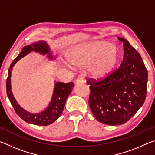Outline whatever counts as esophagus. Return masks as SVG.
Listing matches in <instances>:
<instances>
[{
    "label": "esophagus",
    "instance_id": "esophagus-1",
    "mask_svg": "<svg viewBox=\"0 0 155 155\" xmlns=\"http://www.w3.org/2000/svg\"><path fill=\"white\" fill-rule=\"evenodd\" d=\"M84 82V80L83 79V78H78L75 81V84H81L83 83Z\"/></svg>",
    "mask_w": 155,
    "mask_h": 155
}]
</instances>
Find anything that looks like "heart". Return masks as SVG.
Masks as SVG:
<instances>
[{"label": "heart", "instance_id": "1", "mask_svg": "<svg viewBox=\"0 0 155 155\" xmlns=\"http://www.w3.org/2000/svg\"><path fill=\"white\" fill-rule=\"evenodd\" d=\"M120 55L117 48L107 41H96L72 50L68 55L70 64L78 67H88L94 80L107 78L116 67Z\"/></svg>", "mask_w": 155, "mask_h": 155}]
</instances>
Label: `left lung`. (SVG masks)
<instances>
[{
    "label": "left lung",
    "instance_id": "1",
    "mask_svg": "<svg viewBox=\"0 0 155 155\" xmlns=\"http://www.w3.org/2000/svg\"><path fill=\"white\" fill-rule=\"evenodd\" d=\"M124 57L120 68L107 78L89 80V105L94 117L104 124L115 126L128 121L145 101L148 72L140 54L124 38Z\"/></svg>",
    "mask_w": 155,
    "mask_h": 155
}]
</instances>
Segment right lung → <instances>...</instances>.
<instances>
[{"label":"right lung","instance_id":"add662e5","mask_svg":"<svg viewBox=\"0 0 155 155\" xmlns=\"http://www.w3.org/2000/svg\"><path fill=\"white\" fill-rule=\"evenodd\" d=\"M33 51L36 52H40L41 54H44V55L47 54L50 59H53L51 50H50L48 44L45 41H39L36 43L31 44V45L23 47L22 51L18 54L16 58L12 61L9 68L8 77H7L6 83L7 94L15 113L24 121L35 125L47 126L53 123L55 120L59 118L62 114L67 98L70 93L72 92L74 84L72 82L68 83L57 82L54 85L53 94H52V99L50 102L48 106L46 107V109H44V111L40 113L32 114V113L28 112L22 108L15 101L12 91V72L13 67L14 66L15 64L20 59H22V57H24Z\"/></svg>","mask_w":155,"mask_h":155}]
</instances>
